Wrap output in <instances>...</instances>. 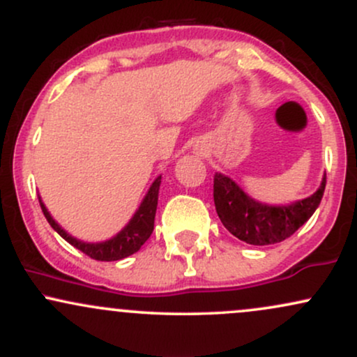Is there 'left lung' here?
<instances>
[{
    "label": "left lung",
    "mask_w": 357,
    "mask_h": 357,
    "mask_svg": "<svg viewBox=\"0 0 357 357\" xmlns=\"http://www.w3.org/2000/svg\"><path fill=\"white\" fill-rule=\"evenodd\" d=\"M326 190V178L309 198L290 206H267L248 198L227 176L216 173L213 199L221 223L233 236L250 245H273L292 236L305 223Z\"/></svg>",
    "instance_id": "8db88e82"
}]
</instances>
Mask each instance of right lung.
<instances>
[{
  "label": "right lung",
  "instance_id": "add662e5",
  "mask_svg": "<svg viewBox=\"0 0 357 357\" xmlns=\"http://www.w3.org/2000/svg\"><path fill=\"white\" fill-rule=\"evenodd\" d=\"M159 184H161V176L153 183V186H151L149 192L146 195L141 208H139L137 213L132 216V220L129 221V225H127L124 230L119 233L117 236H114L112 240L102 241V243H85V241L73 238V236L68 235V233L52 218V215L48 213L47 208H45L42 199H40V206H42L45 218L50 223L53 230L59 233L61 238L73 245V247L79 248L80 252H84L87 257L99 261L122 260V258L136 253L137 250L146 243V240L149 238L151 233L154 230V216L155 208H158Z\"/></svg>",
  "mask_w": 357,
  "mask_h": 357
}]
</instances>
